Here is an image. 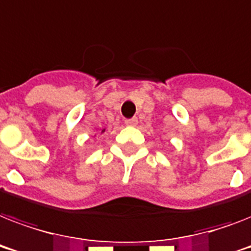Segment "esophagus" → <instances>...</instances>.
<instances>
[{
    "label": "esophagus",
    "mask_w": 251,
    "mask_h": 251,
    "mask_svg": "<svg viewBox=\"0 0 251 251\" xmlns=\"http://www.w3.org/2000/svg\"><path fill=\"white\" fill-rule=\"evenodd\" d=\"M125 124L127 126H135L138 124V118L137 117L127 118V120H125Z\"/></svg>",
    "instance_id": "esophagus-1"
}]
</instances>
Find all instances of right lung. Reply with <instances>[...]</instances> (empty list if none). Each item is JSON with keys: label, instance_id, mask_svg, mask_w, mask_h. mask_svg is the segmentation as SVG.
I'll return each mask as SVG.
<instances>
[{"label": "right lung", "instance_id": "obj_1", "mask_svg": "<svg viewBox=\"0 0 251 251\" xmlns=\"http://www.w3.org/2000/svg\"><path fill=\"white\" fill-rule=\"evenodd\" d=\"M102 131H104V130H102Z\"/></svg>", "mask_w": 251, "mask_h": 251}]
</instances>
